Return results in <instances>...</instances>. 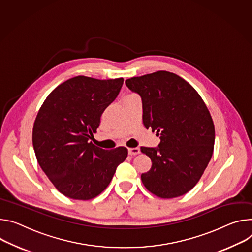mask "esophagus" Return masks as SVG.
Returning a JSON list of instances; mask_svg holds the SVG:
<instances>
[{"label":"esophagus","instance_id":"1","mask_svg":"<svg viewBox=\"0 0 252 252\" xmlns=\"http://www.w3.org/2000/svg\"><path fill=\"white\" fill-rule=\"evenodd\" d=\"M128 153L131 156H135V155L140 153V149H139V148H129L128 149Z\"/></svg>","mask_w":252,"mask_h":252}]
</instances>
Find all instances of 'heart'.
Here are the masks:
<instances>
[{"mask_svg": "<svg viewBox=\"0 0 252 252\" xmlns=\"http://www.w3.org/2000/svg\"><path fill=\"white\" fill-rule=\"evenodd\" d=\"M131 95H135V94H129V95H127V96H131Z\"/></svg>", "mask_w": 252, "mask_h": 252, "instance_id": "1", "label": "heart"}]
</instances>
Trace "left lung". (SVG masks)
Returning a JSON list of instances; mask_svg holds the SVG:
<instances>
[{
	"label": "left lung",
	"mask_w": 252,
	"mask_h": 252,
	"mask_svg": "<svg viewBox=\"0 0 252 252\" xmlns=\"http://www.w3.org/2000/svg\"><path fill=\"white\" fill-rule=\"evenodd\" d=\"M125 83L142 99L144 127L160 138L158 148L141 147L152 162L141 180L160 198L181 196L197 184L213 154L215 129L209 110L187 81L168 71Z\"/></svg>",
	"instance_id": "left-lung-1"
}]
</instances>
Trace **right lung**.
Wrapping results in <instances>:
<instances>
[{"mask_svg": "<svg viewBox=\"0 0 252 252\" xmlns=\"http://www.w3.org/2000/svg\"><path fill=\"white\" fill-rule=\"evenodd\" d=\"M123 81L71 78L48 95L38 112L32 135L38 163L56 189L69 198L98 196L128 155L125 147L104 150L89 142Z\"/></svg>", "mask_w": 252, "mask_h": 252, "instance_id": "add662e5", "label": "right lung"}]
</instances>
